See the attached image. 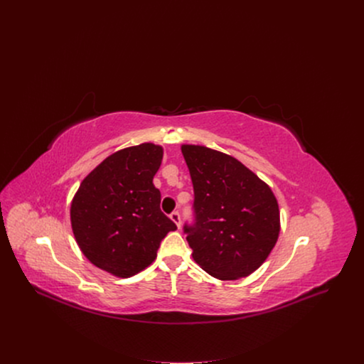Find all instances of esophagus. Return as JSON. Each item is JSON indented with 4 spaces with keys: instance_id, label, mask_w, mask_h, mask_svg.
Masks as SVG:
<instances>
[{
    "instance_id": "esophagus-1",
    "label": "esophagus",
    "mask_w": 364,
    "mask_h": 364,
    "mask_svg": "<svg viewBox=\"0 0 364 364\" xmlns=\"http://www.w3.org/2000/svg\"><path fill=\"white\" fill-rule=\"evenodd\" d=\"M170 219L177 225V228L181 226V218H180V213H178V212H173V213L170 215Z\"/></svg>"
}]
</instances>
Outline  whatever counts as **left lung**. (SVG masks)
<instances>
[{"label": "left lung", "instance_id": "8db88e82", "mask_svg": "<svg viewBox=\"0 0 364 364\" xmlns=\"http://www.w3.org/2000/svg\"><path fill=\"white\" fill-rule=\"evenodd\" d=\"M194 188V226H184L196 264L220 281L249 277L274 249L279 207L271 187L232 155L181 145Z\"/></svg>", "mask_w": 364, "mask_h": 364}]
</instances>
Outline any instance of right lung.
Wrapping results in <instances>:
<instances>
[{
    "label": "right lung",
    "mask_w": 364,
    "mask_h": 364,
    "mask_svg": "<svg viewBox=\"0 0 364 364\" xmlns=\"http://www.w3.org/2000/svg\"><path fill=\"white\" fill-rule=\"evenodd\" d=\"M161 145L119 149L80 183L70 223L82 253L99 269L129 278L149 267L161 240L177 226L160 209L152 178L163 161Z\"/></svg>",
    "instance_id": "add662e5"
}]
</instances>
